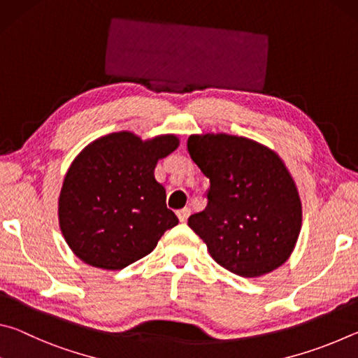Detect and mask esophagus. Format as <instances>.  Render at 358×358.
Instances as JSON below:
<instances>
[{
  "label": "esophagus",
  "instance_id": "esophagus-1",
  "mask_svg": "<svg viewBox=\"0 0 358 358\" xmlns=\"http://www.w3.org/2000/svg\"><path fill=\"white\" fill-rule=\"evenodd\" d=\"M189 215H191V210L189 208H181V210L177 211V216H178L180 222H186L187 217H189Z\"/></svg>",
  "mask_w": 358,
  "mask_h": 358
}]
</instances>
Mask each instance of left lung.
Masks as SVG:
<instances>
[{"label": "left lung", "instance_id": "1", "mask_svg": "<svg viewBox=\"0 0 358 358\" xmlns=\"http://www.w3.org/2000/svg\"><path fill=\"white\" fill-rule=\"evenodd\" d=\"M187 151L210 178L208 203L189 226L224 268L259 278L292 254L301 229L295 181L273 150L251 138L196 134Z\"/></svg>", "mask_w": 358, "mask_h": 358}]
</instances>
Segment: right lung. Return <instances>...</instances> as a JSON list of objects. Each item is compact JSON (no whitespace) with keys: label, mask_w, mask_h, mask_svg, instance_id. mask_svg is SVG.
<instances>
[{"label":"right lung","mask_w":358,"mask_h":358,"mask_svg":"<svg viewBox=\"0 0 358 358\" xmlns=\"http://www.w3.org/2000/svg\"><path fill=\"white\" fill-rule=\"evenodd\" d=\"M178 143L173 134L142 141L121 131L77 155L59 192L58 220L78 259L96 268L121 270L150 254L166 230L177 226L155 167Z\"/></svg>","instance_id":"add662e5"}]
</instances>
